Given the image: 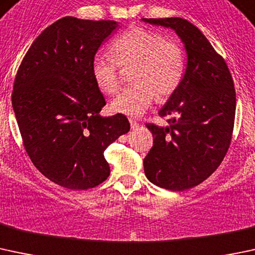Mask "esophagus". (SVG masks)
<instances>
[{"instance_id": "34e87169", "label": "esophagus", "mask_w": 255, "mask_h": 255, "mask_svg": "<svg viewBox=\"0 0 255 255\" xmlns=\"http://www.w3.org/2000/svg\"><path fill=\"white\" fill-rule=\"evenodd\" d=\"M129 123H130V127H132V129H135V128H138V127H139V123L136 122L135 120L129 119Z\"/></svg>"}]
</instances>
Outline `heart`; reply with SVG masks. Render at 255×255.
<instances>
[{
	"instance_id": "obj_1",
	"label": "heart",
	"mask_w": 255,
	"mask_h": 255,
	"mask_svg": "<svg viewBox=\"0 0 255 255\" xmlns=\"http://www.w3.org/2000/svg\"><path fill=\"white\" fill-rule=\"evenodd\" d=\"M112 56L98 55L92 61V74L99 89L115 94L121 84V67L134 64L132 80L110 104L112 112L141 116L157 98L167 99L183 79L186 60L181 44L172 37L143 26H133L112 41Z\"/></svg>"
}]
</instances>
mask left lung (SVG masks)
Here are the masks:
<instances>
[{
	"instance_id": "8db88e82",
	"label": "left lung",
	"mask_w": 255,
	"mask_h": 255,
	"mask_svg": "<svg viewBox=\"0 0 255 255\" xmlns=\"http://www.w3.org/2000/svg\"><path fill=\"white\" fill-rule=\"evenodd\" d=\"M175 30L187 52L183 79L159 115L173 116L167 127L148 123L154 144L144 159L146 178L157 187L186 191L205 181L230 148L236 92L224 58L204 34L182 18H143Z\"/></svg>"
}]
</instances>
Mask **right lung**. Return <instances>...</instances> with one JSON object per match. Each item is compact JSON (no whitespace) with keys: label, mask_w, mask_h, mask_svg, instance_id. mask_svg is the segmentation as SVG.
Listing matches in <instances>:
<instances>
[{"label":"right lung","mask_w":255,"mask_h":255,"mask_svg":"<svg viewBox=\"0 0 255 255\" xmlns=\"http://www.w3.org/2000/svg\"><path fill=\"white\" fill-rule=\"evenodd\" d=\"M115 20L64 17L47 26L21 61L12 105L24 148L50 181L89 189L110 176L104 151L129 132L125 115H99L106 101L92 61Z\"/></svg>","instance_id":"add662e5"}]
</instances>
